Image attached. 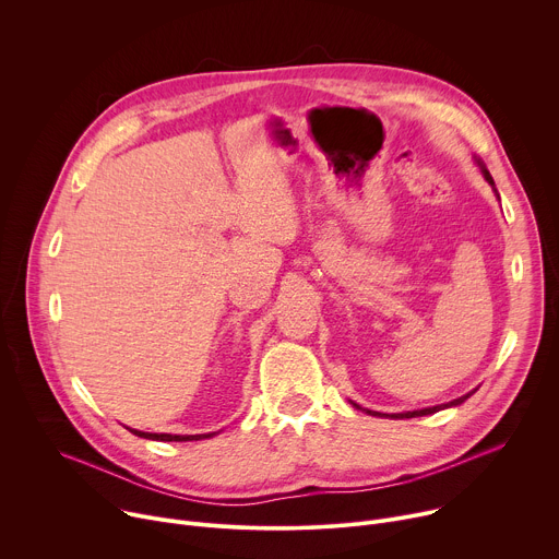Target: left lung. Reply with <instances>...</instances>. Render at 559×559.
Segmentation results:
<instances>
[{
  "instance_id": "1",
  "label": "left lung",
  "mask_w": 559,
  "mask_h": 559,
  "mask_svg": "<svg viewBox=\"0 0 559 559\" xmlns=\"http://www.w3.org/2000/svg\"><path fill=\"white\" fill-rule=\"evenodd\" d=\"M480 166H483V164H480ZM483 175H485V179H487L491 186H496V183H493V177L489 175V170H487L485 166H483ZM471 393H473V391H471ZM471 393H466V395L457 397V401H451L449 405H438V407H429V409H420V412H407V414H391V418H416V416H429V414H436V412H440V409H444V407H453V405L464 403ZM356 407H358V405H356ZM358 409H360V407H358ZM367 414H371V416H386V414H376V412H367Z\"/></svg>"
}]
</instances>
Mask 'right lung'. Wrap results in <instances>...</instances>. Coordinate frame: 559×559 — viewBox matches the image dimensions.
Instances as JSON below:
<instances>
[{"mask_svg":"<svg viewBox=\"0 0 559 559\" xmlns=\"http://www.w3.org/2000/svg\"><path fill=\"white\" fill-rule=\"evenodd\" d=\"M139 438H147V440H162V442H186V440H201L207 436H173V433H143V431H132Z\"/></svg>","mask_w":559,"mask_h":559,"instance_id":"add662e5","label":"right lung"}]
</instances>
